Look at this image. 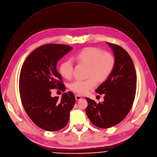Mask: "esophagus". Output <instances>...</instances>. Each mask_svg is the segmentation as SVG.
Wrapping results in <instances>:
<instances>
[{"mask_svg": "<svg viewBox=\"0 0 157 157\" xmlns=\"http://www.w3.org/2000/svg\"><path fill=\"white\" fill-rule=\"evenodd\" d=\"M82 97L81 96H80V95H75V99H76V100L77 101H79V100H80L81 99H82Z\"/></svg>", "mask_w": 157, "mask_h": 157, "instance_id": "obj_1", "label": "esophagus"}]
</instances>
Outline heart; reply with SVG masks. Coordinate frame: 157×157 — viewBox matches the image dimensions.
<instances>
[{"label":"heart","instance_id":"1","mask_svg":"<svg viewBox=\"0 0 157 157\" xmlns=\"http://www.w3.org/2000/svg\"><path fill=\"white\" fill-rule=\"evenodd\" d=\"M72 60L88 67V75L93 77L86 80H77L71 83L70 89L80 95H85L97 85V81H104L111 74L115 64L114 56L109 52H103L97 48H86L73 57ZM61 75L69 79L72 76L73 62L67 60L59 68Z\"/></svg>","mask_w":157,"mask_h":157}]
</instances>
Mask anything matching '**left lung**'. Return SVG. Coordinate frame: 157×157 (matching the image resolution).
Segmentation results:
<instances>
[{"instance_id": "obj_1", "label": "left lung", "mask_w": 157, "mask_h": 157, "mask_svg": "<svg viewBox=\"0 0 157 157\" xmlns=\"http://www.w3.org/2000/svg\"><path fill=\"white\" fill-rule=\"evenodd\" d=\"M113 50L115 64L107 78L96 90L105 94L104 101L97 104L86 98V114L95 126L100 128L113 127L128 115L132 106L136 90L137 77L133 61L122 47L106 43Z\"/></svg>"}]
</instances>
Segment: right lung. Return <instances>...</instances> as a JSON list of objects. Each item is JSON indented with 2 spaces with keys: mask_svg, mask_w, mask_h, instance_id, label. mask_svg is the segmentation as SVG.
I'll use <instances>...</instances> for the list:
<instances>
[{
  "mask_svg": "<svg viewBox=\"0 0 157 157\" xmlns=\"http://www.w3.org/2000/svg\"><path fill=\"white\" fill-rule=\"evenodd\" d=\"M73 48L65 44L41 46L26 59L21 69L19 88L23 108L29 117L41 129L57 131L67 124L75 98L71 91L51 97L50 90L65 91L61 75L57 71V62Z\"/></svg>",
  "mask_w": 157,
  "mask_h": 157,
  "instance_id": "1",
  "label": "right lung"
}]
</instances>
